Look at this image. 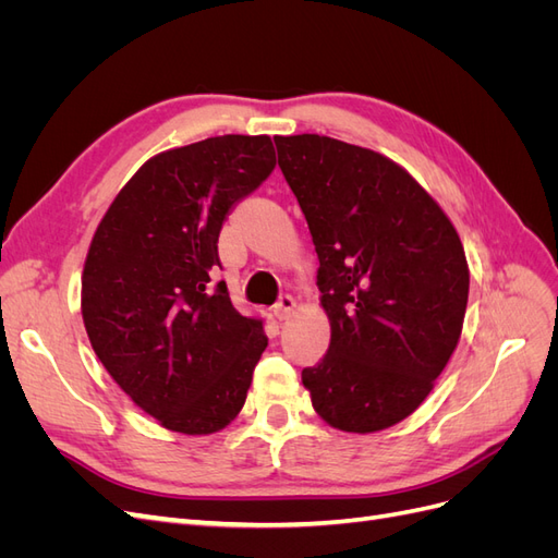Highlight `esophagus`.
<instances>
[{
  "label": "esophagus",
  "mask_w": 558,
  "mask_h": 558,
  "mask_svg": "<svg viewBox=\"0 0 558 558\" xmlns=\"http://www.w3.org/2000/svg\"><path fill=\"white\" fill-rule=\"evenodd\" d=\"M293 310H295V300L291 295H281L279 302L275 305V316L279 320H286V318L293 314Z\"/></svg>",
  "instance_id": "1"
}]
</instances>
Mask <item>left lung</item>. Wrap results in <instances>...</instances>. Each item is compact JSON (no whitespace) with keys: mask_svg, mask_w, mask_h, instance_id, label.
I'll use <instances>...</instances> for the list:
<instances>
[{"mask_svg":"<svg viewBox=\"0 0 558 558\" xmlns=\"http://www.w3.org/2000/svg\"><path fill=\"white\" fill-rule=\"evenodd\" d=\"M307 218L330 347L302 369L318 416L344 433L408 418L459 344L470 272L459 232L375 150L320 134L275 137Z\"/></svg>","mask_w":558,"mask_h":558,"instance_id":"left-lung-1","label":"left lung"}]
</instances>
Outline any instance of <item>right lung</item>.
Returning a JSON list of instances; mask_svg holds the SVG:
<instances>
[{
	"mask_svg": "<svg viewBox=\"0 0 558 558\" xmlns=\"http://www.w3.org/2000/svg\"><path fill=\"white\" fill-rule=\"evenodd\" d=\"M267 134H223L146 160L99 221L81 279L90 344L167 430L209 435L240 414L267 347L263 318L214 281L230 209L272 174Z\"/></svg>",
	"mask_w": 558,
	"mask_h": 558,
	"instance_id": "add662e5",
	"label": "right lung"
}]
</instances>
